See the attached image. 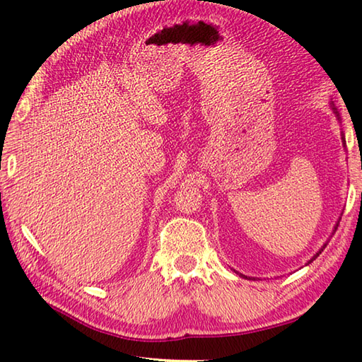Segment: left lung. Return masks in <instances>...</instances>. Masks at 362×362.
Listing matches in <instances>:
<instances>
[{
    "instance_id": "1",
    "label": "left lung",
    "mask_w": 362,
    "mask_h": 362,
    "mask_svg": "<svg viewBox=\"0 0 362 362\" xmlns=\"http://www.w3.org/2000/svg\"><path fill=\"white\" fill-rule=\"evenodd\" d=\"M335 113H337V112H335ZM324 247H326V246H324ZM324 247H322V249H324ZM322 249H321V250H322ZM321 250H320V252H317V254H316V255H315V257H313V259H311V260H315V259H316V257L321 254ZM311 260H310V262H311Z\"/></svg>"
}]
</instances>
